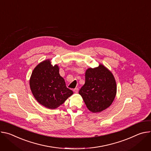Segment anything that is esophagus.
Returning a JSON list of instances; mask_svg holds the SVG:
<instances>
[{
  "label": "esophagus",
  "instance_id": "esophagus-1",
  "mask_svg": "<svg viewBox=\"0 0 151 151\" xmlns=\"http://www.w3.org/2000/svg\"><path fill=\"white\" fill-rule=\"evenodd\" d=\"M73 91H74V92L75 93H77V92H78V88H76L74 89H73Z\"/></svg>",
  "mask_w": 151,
  "mask_h": 151
}]
</instances>
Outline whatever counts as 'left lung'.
Wrapping results in <instances>:
<instances>
[{"instance_id": "obj_1", "label": "left lung", "mask_w": 151, "mask_h": 151, "mask_svg": "<svg viewBox=\"0 0 151 151\" xmlns=\"http://www.w3.org/2000/svg\"><path fill=\"white\" fill-rule=\"evenodd\" d=\"M116 83L111 73L99 65L89 68L85 74V83L79 91L88 109L93 113L100 112L113 103L116 93Z\"/></svg>"}]
</instances>
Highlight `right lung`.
<instances>
[{
  "label": "right lung",
  "instance_id": "right-lung-1",
  "mask_svg": "<svg viewBox=\"0 0 151 151\" xmlns=\"http://www.w3.org/2000/svg\"><path fill=\"white\" fill-rule=\"evenodd\" d=\"M59 71L58 65L53 66L46 60L38 64L31 75V91L37 101L48 109L58 107L73 93Z\"/></svg>",
  "mask_w": 151,
  "mask_h": 151
}]
</instances>
